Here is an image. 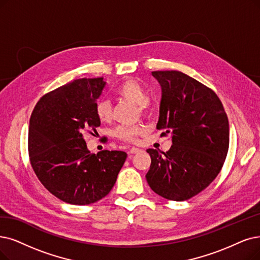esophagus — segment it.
<instances>
[{
    "instance_id": "34e87169",
    "label": "esophagus",
    "mask_w": 260,
    "mask_h": 260,
    "mask_svg": "<svg viewBox=\"0 0 260 260\" xmlns=\"http://www.w3.org/2000/svg\"><path fill=\"white\" fill-rule=\"evenodd\" d=\"M142 150L140 149V148H138V147H132V148H130V150L128 151V153L129 154H133V153H138V152H141Z\"/></svg>"
}]
</instances>
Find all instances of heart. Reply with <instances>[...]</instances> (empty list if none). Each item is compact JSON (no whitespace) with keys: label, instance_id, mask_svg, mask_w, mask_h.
I'll return each mask as SVG.
<instances>
[{"label":"heart","instance_id":"obj_1","mask_svg":"<svg viewBox=\"0 0 260 260\" xmlns=\"http://www.w3.org/2000/svg\"><path fill=\"white\" fill-rule=\"evenodd\" d=\"M117 94L127 99L137 106L141 107L142 111H147L145 103L148 100L147 91L145 90L141 83L136 80L129 79L121 83V85L117 89ZM96 115L101 121H109L112 118V106L111 102L107 99H101L96 105ZM147 128L144 124H134V126H119L115 130L116 137L126 142H136L139 137L146 133Z\"/></svg>","mask_w":260,"mask_h":260}]
</instances>
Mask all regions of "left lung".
I'll return each instance as SVG.
<instances>
[{
	"instance_id": "obj_1",
	"label": "left lung",
	"mask_w": 260,
	"mask_h": 260,
	"mask_svg": "<svg viewBox=\"0 0 260 260\" xmlns=\"http://www.w3.org/2000/svg\"><path fill=\"white\" fill-rule=\"evenodd\" d=\"M161 85L157 129L170 133L166 152L147 149L146 179L166 200L182 202L206 189L220 173L230 145V123L215 92L180 71H152Z\"/></svg>"
}]
</instances>
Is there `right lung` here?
<instances>
[{"mask_svg": "<svg viewBox=\"0 0 260 260\" xmlns=\"http://www.w3.org/2000/svg\"><path fill=\"white\" fill-rule=\"evenodd\" d=\"M106 85L102 78L72 81L40 98L29 119L32 168L50 193L71 205L107 196L127 159L118 150L91 153L83 139L100 126L96 105Z\"/></svg>", "mask_w": 260, "mask_h": 260, "instance_id": "add662e5", "label": "right lung"}]
</instances>
